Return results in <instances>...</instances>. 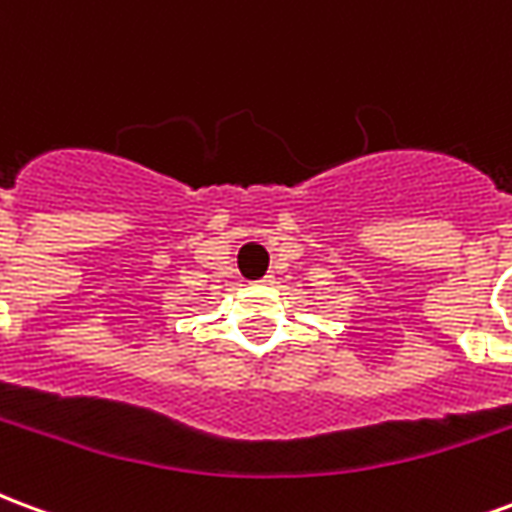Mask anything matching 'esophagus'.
Returning a JSON list of instances; mask_svg holds the SVG:
<instances>
[{"instance_id":"esophagus-1","label":"esophagus","mask_w":512,"mask_h":512,"mask_svg":"<svg viewBox=\"0 0 512 512\" xmlns=\"http://www.w3.org/2000/svg\"><path fill=\"white\" fill-rule=\"evenodd\" d=\"M260 282H263V285H274L277 279H274V277H271V274H268V277H263V279H260Z\"/></svg>"}]
</instances>
